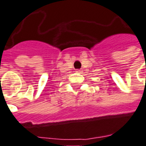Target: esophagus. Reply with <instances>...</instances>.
I'll return each instance as SVG.
<instances>
[{
  "label": "esophagus",
  "instance_id": "34e87169",
  "mask_svg": "<svg viewBox=\"0 0 146 146\" xmlns=\"http://www.w3.org/2000/svg\"><path fill=\"white\" fill-rule=\"evenodd\" d=\"M76 73H82V70H76Z\"/></svg>",
  "mask_w": 146,
  "mask_h": 146
}]
</instances>
